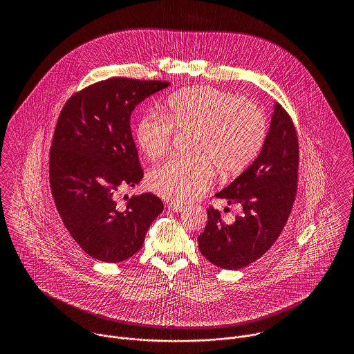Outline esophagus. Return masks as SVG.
Wrapping results in <instances>:
<instances>
[{
    "label": "esophagus",
    "mask_w": 354,
    "mask_h": 354,
    "mask_svg": "<svg viewBox=\"0 0 354 354\" xmlns=\"http://www.w3.org/2000/svg\"><path fill=\"white\" fill-rule=\"evenodd\" d=\"M167 207H169V209H171L172 212H180V211H183L185 208L183 204L176 202L169 203V204H167Z\"/></svg>",
    "instance_id": "34e87169"
}]
</instances>
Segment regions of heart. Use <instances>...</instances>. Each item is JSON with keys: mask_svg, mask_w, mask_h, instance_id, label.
<instances>
[{"mask_svg": "<svg viewBox=\"0 0 354 354\" xmlns=\"http://www.w3.org/2000/svg\"><path fill=\"white\" fill-rule=\"evenodd\" d=\"M178 131H192L188 156L172 158L149 174L152 191L174 202L194 201L211 187L215 171L234 175L247 169L267 138V119L251 102L212 86H192L174 93L166 115L147 113L136 123L140 151L155 160L171 149Z\"/></svg>", "mask_w": 354, "mask_h": 354, "instance_id": "b5f03b06", "label": "heart"}]
</instances>
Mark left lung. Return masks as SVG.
<instances>
[{
  "mask_svg": "<svg viewBox=\"0 0 354 354\" xmlns=\"http://www.w3.org/2000/svg\"><path fill=\"white\" fill-rule=\"evenodd\" d=\"M299 136L286 109L274 104L270 129L252 165L218 198L240 204L243 214L225 224L208 207L205 230L198 237L203 256L223 270H240L270 250L286 227L297 194Z\"/></svg>",
  "mask_w": 354,
  "mask_h": 354,
  "instance_id": "left-lung-1",
  "label": "left lung"
}]
</instances>
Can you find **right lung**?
I'll list each match as a JSON object with an SVG mask.
<instances>
[{"label":"right lung","mask_w":354,"mask_h":354,"mask_svg":"<svg viewBox=\"0 0 354 354\" xmlns=\"http://www.w3.org/2000/svg\"><path fill=\"white\" fill-rule=\"evenodd\" d=\"M166 81L109 78L74 93L51 140L49 179L57 211L88 256L119 263L138 252L163 202L151 192L118 201L143 178L131 135L136 104Z\"/></svg>","instance_id":"add662e5"}]
</instances>
